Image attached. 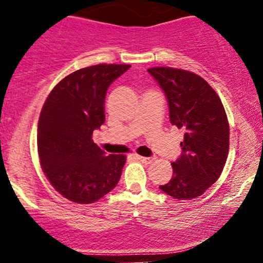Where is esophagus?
<instances>
[{"label": "esophagus", "mask_w": 263, "mask_h": 263, "mask_svg": "<svg viewBox=\"0 0 263 263\" xmlns=\"http://www.w3.org/2000/svg\"><path fill=\"white\" fill-rule=\"evenodd\" d=\"M137 159L142 163H146V164H151L155 159L151 158V157H142V156H137Z\"/></svg>", "instance_id": "34e87169"}]
</instances>
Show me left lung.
<instances>
[{
	"instance_id": "left-lung-1",
	"label": "left lung",
	"mask_w": 263,
	"mask_h": 263,
	"mask_svg": "<svg viewBox=\"0 0 263 263\" xmlns=\"http://www.w3.org/2000/svg\"><path fill=\"white\" fill-rule=\"evenodd\" d=\"M148 71L167 95L172 125L184 129L182 156L172 163V179L159 188L179 200L200 197L219 179L228 159L230 127L225 108L198 74L170 66Z\"/></svg>"
}]
</instances>
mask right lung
Segmentation results:
<instances>
[{"instance_id":"add662e5","label":"right lung","mask_w":263,"mask_h":263,"mask_svg":"<svg viewBox=\"0 0 263 263\" xmlns=\"http://www.w3.org/2000/svg\"><path fill=\"white\" fill-rule=\"evenodd\" d=\"M128 64H98L66 75L48 95L38 121L41 167L53 188L68 200L92 204L119 183L125 155L96 146L92 132L105 122L108 86Z\"/></svg>"}]
</instances>
